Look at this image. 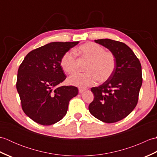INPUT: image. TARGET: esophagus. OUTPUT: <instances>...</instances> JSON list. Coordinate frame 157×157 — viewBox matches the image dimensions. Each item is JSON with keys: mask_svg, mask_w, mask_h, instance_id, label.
Wrapping results in <instances>:
<instances>
[{"mask_svg": "<svg viewBox=\"0 0 157 157\" xmlns=\"http://www.w3.org/2000/svg\"><path fill=\"white\" fill-rule=\"evenodd\" d=\"M85 90H86L85 88H79V93H82L83 92L85 91Z\"/></svg>", "mask_w": 157, "mask_h": 157, "instance_id": "esophagus-1", "label": "esophagus"}]
</instances>
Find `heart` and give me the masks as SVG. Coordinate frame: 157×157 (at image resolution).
<instances>
[{"label":"heart","instance_id":"obj_1","mask_svg":"<svg viewBox=\"0 0 157 157\" xmlns=\"http://www.w3.org/2000/svg\"><path fill=\"white\" fill-rule=\"evenodd\" d=\"M79 53L90 59L86 66L87 72L75 73L68 78L70 84L80 88H87L97 84L101 79L105 81L115 71V56L111 52L105 51L102 46L94 42H88L78 48ZM61 66L63 71L71 73L76 71V56L72 51L66 52L61 59Z\"/></svg>","mask_w":157,"mask_h":157}]
</instances>
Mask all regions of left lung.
Wrapping results in <instances>:
<instances>
[{
  "label": "left lung",
  "instance_id": "8db88e82",
  "mask_svg": "<svg viewBox=\"0 0 157 157\" xmlns=\"http://www.w3.org/2000/svg\"><path fill=\"white\" fill-rule=\"evenodd\" d=\"M115 56L113 75L91 91L94 98L88 109L91 114L102 122L115 123L126 117L136 107L142 84L140 62L128 46L111 39L95 40Z\"/></svg>",
  "mask_w": 157,
  "mask_h": 157
}]
</instances>
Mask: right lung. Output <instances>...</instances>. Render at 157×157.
Listing matches in <instances>:
<instances>
[{"label":"right lung","instance_id":"1","mask_svg":"<svg viewBox=\"0 0 157 157\" xmlns=\"http://www.w3.org/2000/svg\"><path fill=\"white\" fill-rule=\"evenodd\" d=\"M79 42H54L33 50L20 65L16 88L25 115L43 125L65 116L69 101L78 94L73 86H59L66 79L61 59Z\"/></svg>","mask_w":157,"mask_h":157}]
</instances>
